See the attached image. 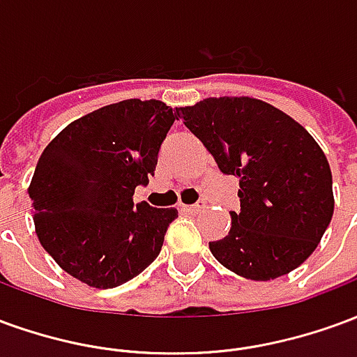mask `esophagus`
I'll use <instances>...</instances> for the list:
<instances>
[{"label": "esophagus", "instance_id": "esophagus-1", "mask_svg": "<svg viewBox=\"0 0 357 357\" xmlns=\"http://www.w3.org/2000/svg\"><path fill=\"white\" fill-rule=\"evenodd\" d=\"M204 206H206L204 201H201V202H197V204H183L181 210H185V212H199V210H202Z\"/></svg>", "mask_w": 357, "mask_h": 357}]
</instances>
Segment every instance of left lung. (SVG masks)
I'll return each instance as SVG.
<instances>
[{
  "mask_svg": "<svg viewBox=\"0 0 357 357\" xmlns=\"http://www.w3.org/2000/svg\"><path fill=\"white\" fill-rule=\"evenodd\" d=\"M183 124L239 178V212L210 252L252 281L287 275L306 262L329 227L335 199L327 156L302 126L252 97H208L176 109Z\"/></svg>",
  "mask_w": 357,
  "mask_h": 357,
  "instance_id": "1",
  "label": "left lung"
}]
</instances>
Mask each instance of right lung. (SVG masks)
Here are the masks:
<instances>
[{
  "instance_id": "1",
  "label": "right lung",
  "mask_w": 357,
  "mask_h": 357,
  "mask_svg": "<svg viewBox=\"0 0 357 357\" xmlns=\"http://www.w3.org/2000/svg\"><path fill=\"white\" fill-rule=\"evenodd\" d=\"M174 120L166 102L128 99L74 120L43 149L28 187L36 235L82 283L114 289L160 255L178 210L133 204V193L155 176Z\"/></svg>"
}]
</instances>
